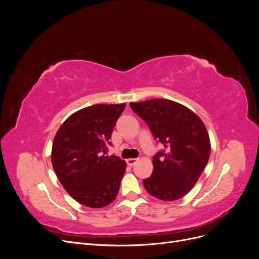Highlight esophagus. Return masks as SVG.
Listing matches in <instances>:
<instances>
[{"mask_svg": "<svg viewBox=\"0 0 259 259\" xmlns=\"http://www.w3.org/2000/svg\"><path fill=\"white\" fill-rule=\"evenodd\" d=\"M136 162H137V159H127L126 160V163H127L128 166H133Z\"/></svg>", "mask_w": 259, "mask_h": 259, "instance_id": "34e87169", "label": "esophagus"}]
</instances>
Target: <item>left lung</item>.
<instances>
[{"label": "left lung", "instance_id": "1", "mask_svg": "<svg viewBox=\"0 0 259 259\" xmlns=\"http://www.w3.org/2000/svg\"><path fill=\"white\" fill-rule=\"evenodd\" d=\"M164 150L153 156V171L145 189L162 201L183 198L197 184L210 154L204 123L190 109L168 99L131 103Z\"/></svg>", "mask_w": 259, "mask_h": 259}]
</instances>
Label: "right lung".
I'll use <instances>...</instances> for the list:
<instances>
[{"mask_svg":"<svg viewBox=\"0 0 259 259\" xmlns=\"http://www.w3.org/2000/svg\"><path fill=\"white\" fill-rule=\"evenodd\" d=\"M125 104L86 107L62 123L54 138L52 164L60 184L71 197L91 208L116 198L126 163L105 155Z\"/></svg>","mask_w":259,"mask_h":259,"instance_id":"right-lung-1","label":"right lung"}]
</instances>
